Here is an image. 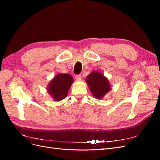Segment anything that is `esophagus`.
<instances>
[{"mask_svg":"<svg viewBox=\"0 0 160 160\" xmlns=\"http://www.w3.org/2000/svg\"><path fill=\"white\" fill-rule=\"evenodd\" d=\"M75 77L76 81H80V80L81 79V75H76Z\"/></svg>","mask_w":160,"mask_h":160,"instance_id":"esophagus-1","label":"esophagus"}]
</instances>
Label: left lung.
I'll list each match as a JSON object with an SVG mask.
<instances>
[{"label":"left lung","mask_w":160,"mask_h":160,"mask_svg":"<svg viewBox=\"0 0 160 160\" xmlns=\"http://www.w3.org/2000/svg\"><path fill=\"white\" fill-rule=\"evenodd\" d=\"M85 81L92 94L98 99H102L111 90L108 79L98 71H92Z\"/></svg>","instance_id":"left-lung-1"}]
</instances>
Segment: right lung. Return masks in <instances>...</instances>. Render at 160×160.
<instances>
[{"label": "right lung", "instance_id": "add662e5", "mask_svg": "<svg viewBox=\"0 0 160 160\" xmlns=\"http://www.w3.org/2000/svg\"><path fill=\"white\" fill-rule=\"evenodd\" d=\"M72 82L73 78L71 75L59 73L51 81L47 91L55 101H61L67 97Z\"/></svg>", "mask_w": 160, "mask_h": 160}]
</instances>
